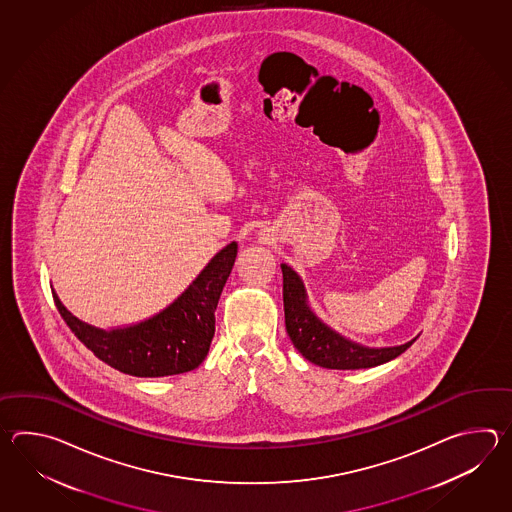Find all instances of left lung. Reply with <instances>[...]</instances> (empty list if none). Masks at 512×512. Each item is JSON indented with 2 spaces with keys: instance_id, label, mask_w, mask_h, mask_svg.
Returning a JSON list of instances; mask_svg holds the SVG:
<instances>
[{
  "instance_id": "left-lung-1",
  "label": "left lung",
  "mask_w": 512,
  "mask_h": 512,
  "mask_svg": "<svg viewBox=\"0 0 512 512\" xmlns=\"http://www.w3.org/2000/svg\"><path fill=\"white\" fill-rule=\"evenodd\" d=\"M282 272L287 335L293 340L294 348L316 366L327 370L373 368L399 357L414 344L415 338L395 348H364L340 337L311 313V309L305 304L304 285L296 272L285 263L282 265Z\"/></svg>"
}]
</instances>
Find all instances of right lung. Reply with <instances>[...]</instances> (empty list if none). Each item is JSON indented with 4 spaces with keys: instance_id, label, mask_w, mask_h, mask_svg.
I'll list each match as a JSON object with an SVG mask.
<instances>
[{
    "instance_id": "right-lung-1",
    "label": "right lung",
    "mask_w": 512,
    "mask_h": 512,
    "mask_svg": "<svg viewBox=\"0 0 512 512\" xmlns=\"http://www.w3.org/2000/svg\"><path fill=\"white\" fill-rule=\"evenodd\" d=\"M232 241L219 251L192 285L163 313L126 329L102 331L71 315L55 298L56 309L75 337L97 359L133 377H166L196 370L207 357L216 331L219 296L236 261Z\"/></svg>"
}]
</instances>
